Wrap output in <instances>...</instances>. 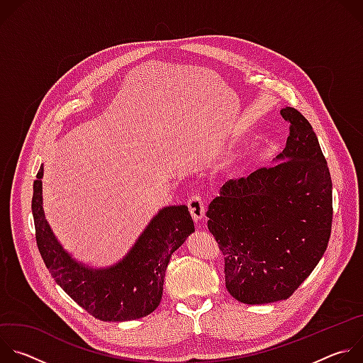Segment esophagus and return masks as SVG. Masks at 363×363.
I'll use <instances>...</instances> for the list:
<instances>
[{
    "label": "esophagus",
    "instance_id": "esophagus-1",
    "mask_svg": "<svg viewBox=\"0 0 363 363\" xmlns=\"http://www.w3.org/2000/svg\"><path fill=\"white\" fill-rule=\"evenodd\" d=\"M188 208L195 221H201L205 216V202L203 198L198 194H192L188 199Z\"/></svg>",
    "mask_w": 363,
    "mask_h": 363
}]
</instances>
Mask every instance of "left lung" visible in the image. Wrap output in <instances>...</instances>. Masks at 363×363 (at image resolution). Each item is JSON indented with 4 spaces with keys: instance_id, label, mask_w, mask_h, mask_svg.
I'll return each mask as SVG.
<instances>
[{
    "instance_id": "1",
    "label": "left lung",
    "mask_w": 363,
    "mask_h": 363,
    "mask_svg": "<svg viewBox=\"0 0 363 363\" xmlns=\"http://www.w3.org/2000/svg\"><path fill=\"white\" fill-rule=\"evenodd\" d=\"M274 167L231 179L208 205L228 293L245 304L289 298L323 257L332 231V178L318 136L294 108Z\"/></svg>"
}]
</instances>
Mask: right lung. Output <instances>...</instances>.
<instances>
[{"mask_svg":"<svg viewBox=\"0 0 363 363\" xmlns=\"http://www.w3.org/2000/svg\"><path fill=\"white\" fill-rule=\"evenodd\" d=\"M33 184L31 210L35 241L51 277L87 313L103 322L145 318L162 298L165 272L172 252L194 231L188 206L161 210L121 263L105 270L89 269L63 250L43 211V167Z\"/></svg>","mask_w":363,"mask_h":363,"instance_id":"1","label":"right lung"}]
</instances>
